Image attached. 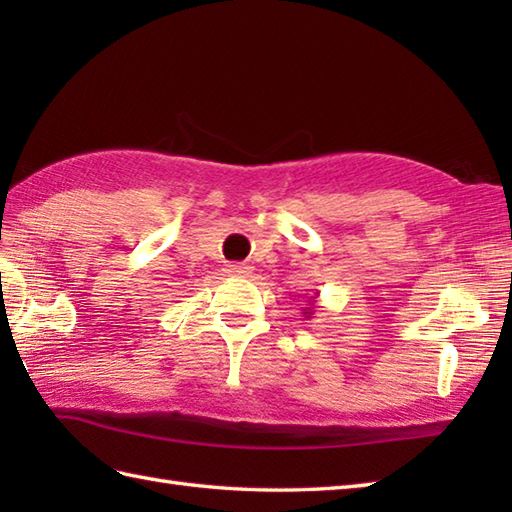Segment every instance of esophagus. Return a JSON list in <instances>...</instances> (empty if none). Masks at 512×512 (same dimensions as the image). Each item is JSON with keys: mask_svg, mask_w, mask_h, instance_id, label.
<instances>
[{"mask_svg": "<svg viewBox=\"0 0 512 512\" xmlns=\"http://www.w3.org/2000/svg\"><path fill=\"white\" fill-rule=\"evenodd\" d=\"M253 266L250 264H228L226 266V273L233 275V277H250L253 275Z\"/></svg>", "mask_w": 512, "mask_h": 512, "instance_id": "1", "label": "esophagus"}]
</instances>
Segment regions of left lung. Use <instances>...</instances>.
<instances>
[{
    "instance_id": "8db88e82",
    "label": "left lung",
    "mask_w": 512,
    "mask_h": 512,
    "mask_svg": "<svg viewBox=\"0 0 512 512\" xmlns=\"http://www.w3.org/2000/svg\"><path fill=\"white\" fill-rule=\"evenodd\" d=\"M317 297H319V292H317V295H312V297L308 299V306H310V308H306V310H303V314H306V317H308V319L312 317V306H314V301H317Z\"/></svg>"
}]
</instances>
